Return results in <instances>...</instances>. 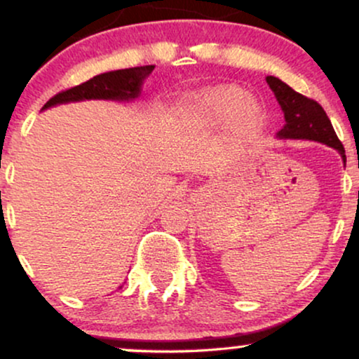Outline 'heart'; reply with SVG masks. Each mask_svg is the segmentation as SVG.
<instances>
[{
  "mask_svg": "<svg viewBox=\"0 0 359 359\" xmlns=\"http://www.w3.org/2000/svg\"><path fill=\"white\" fill-rule=\"evenodd\" d=\"M189 119L203 128H216L228 121L238 131H248L263 116L262 106L245 89L234 84L216 86L196 94L185 102Z\"/></svg>",
  "mask_w": 359,
  "mask_h": 359,
  "instance_id": "obj_1",
  "label": "heart"
}]
</instances>
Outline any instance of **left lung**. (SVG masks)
Wrapping results in <instances>:
<instances>
[{"instance_id":"8db88e82","label":"left lung","mask_w":359,"mask_h":359,"mask_svg":"<svg viewBox=\"0 0 359 359\" xmlns=\"http://www.w3.org/2000/svg\"><path fill=\"white\" fill-rule=\"evenodd\" d=\"M266 82L275 93V97L282 106L283 116H285V126L278 131L280 138L312 140V142L324 143V145L336 148L346 160L343 143L337 138L331 119L327 118L319 102L294 90L278 77L269 76Z\"/></svg>"}]
</instances>
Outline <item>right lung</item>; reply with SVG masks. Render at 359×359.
<instances>
[{
	"label": "right lung",
	"mask_w": 359,
	"mask_h": 359,
	"mask_svg": "<svg viewBox=\"0 0 359 359\" xmlns=\"http://www.w3.org/2000/svg\"><path fill=\"white\" fill-rule=\"evenodd\" d=\"M154 69L155 65H143V67L121 69V71L100 74V76L82 82L79 86L60 90L59 94H55L45 102L42 109L60 104V102L82 100H135L140 94L142 81L145 79L148 74H151Z\"/></svg>",
	"instance_id": "add662e5"
}]
</instances>
